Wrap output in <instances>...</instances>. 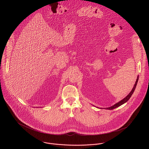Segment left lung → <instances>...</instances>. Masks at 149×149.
I'll return each mask as SVG.
<instances>
[{
	"instance_id": "obj_1",
	"label": "left lung",
	"mask_w": 149,
	"mask_h": 149,
	"mask_svg": "<svg viewBox=\"0 0 149 149\" xmlns=\"http://www.w3.org/2000/svg\"><path fill=\"white\" fill-rule=\"evenodd\" d=\"M138 80H139V77H137V79H136V82H135V85H134V88H132V91H131V92L124 99L121 100L119 102H118V103H117L116 104H114L113 106L110 107H108V108H105L104 109H109V110H112V109H113L114 108H117V107H118L122 105L123 104H124V103H125L126 102H127L128 100H129V99L131 98V95H132V94L134 93V91H135V88H136V85H137V82H138ZM100 109H101V108H100Z\"/></svg>"
}]
</instances>
